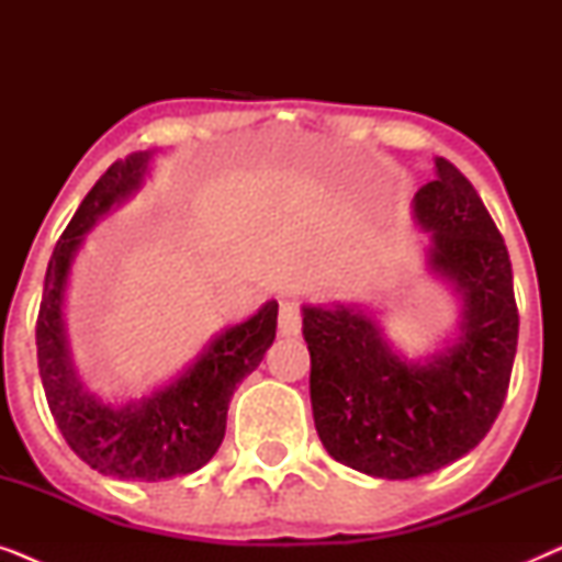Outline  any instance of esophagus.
<instances>
[{
	"instance_id": "34e87169",
	"label": "esophagus",
	"mask_w": 562,
	"mask_h": 562,
	"mask_svg": "<svg viewBox=\"0 0 562 562\" xmlns=\"http://www.w3.org/2000/svg\"><path fill=\"white\" fill-rule=\"evenodd\" d=\"M279 333L283 337H296L302 333V312H299V306L294 302H281Z\"/></svg>"
}]
</instances>
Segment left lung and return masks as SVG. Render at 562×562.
Here are the masks:
<instances>
[{"label": "left lung", "mask_w": 562, "mask_h": 562, "mask_svg": "<svg viewBox=\"0 0 562 562\" xmlns=\"http://www.w3.org/2000/svg\"><path fill=\"white\" fill-rule=\"evenodd\" d=\"M412 199L425 271L458 302V327L409 358L363 304H304L314 427L337 463L406 481L471 452L494 425L517 356L519 314L504 237L450 160Z\"/></svg>", "instance_id": "left-lung-1"}]
</instances>
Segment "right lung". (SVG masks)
<instances>
[{
	"mask_svg": "<svg viewBox=\"0 0 562 562\" xmlns=\"http://www.w3.org/2000/svg\"><path fill=\"white\" fill-rule=\"evenodd\" d=\"M153 158L156 150H140L114 160L83 196L48 260L35 327L37 368L60 435L83 463L122 481H166L210 463L225 437L229 398L273 345L279 319V302L271 299L214 335L176 379L140 398L106 402L83 386L64 314L71 268L83 235L143 189Z\"/></svg>",
	"mask_w": 562,
	"mask_h": 562,
	"instance_id": "right-lung-1",
	"label": "right lung"
}]
</instances>
